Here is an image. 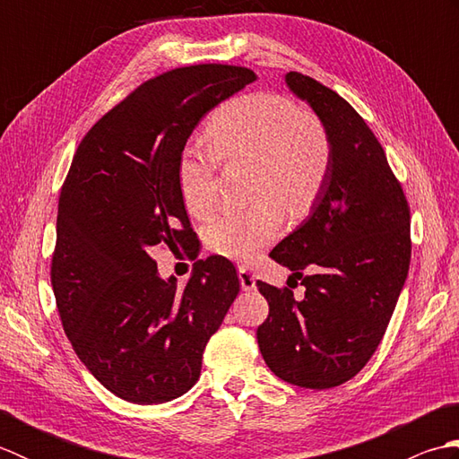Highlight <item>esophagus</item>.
I'll list each match as a JSON object with an SVG mask.
<instances>
[{
  "instance_id": "esophagus-1",
  "label": "esophagus",
  "mask_w": 459,
  "mask_h": 459,
  "mask_svg": "<svg viewBox=\"0 0 459 459\" xmlns=\"http://www.w3.org/2000/svg\"><path fill=\"white\" fill-rule=\"evenodd\" d=\"M238 278H240V286L245 291L256 288V276L252 274V270L248 266H238Z\"/></svg>"
}]
</instances>
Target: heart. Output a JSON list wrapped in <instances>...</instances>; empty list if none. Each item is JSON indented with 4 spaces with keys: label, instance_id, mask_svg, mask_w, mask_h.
<instances>
[{
    "label": "heart",
    "instance_id": "obj_1",
    "mask_svg": "<svg viewBox=\"0 0 459 459\" xmlns=\"http://www.w3.org/2000/svg\"><path fill=\"white\" fill-rule=\"evenodd\" d=\"M209 148L187 150L178 165L185 207L209 217L219 201V160L255 161L252 201L222 209L204 229L214 255L248 260L278 237L290 217H304L324 193L333 168L325 126L274 92H250L224 102L207 124Z\"/></svg>",
    "mask_w": 459,
    "mask_h": 459
}]
</instances>
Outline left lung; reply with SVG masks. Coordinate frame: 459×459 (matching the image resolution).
<instances>
[{
  "label": "left lung",
  "instance_id": "8db88e82",
  "mask_svg": "<svg viewBox=\"0 0 459 459\" xmlns=\"http://www.w3.org/2000/svg\"><path fill=\"white\" fill-rule=\"evenodd\" d=\"M286 82L324 122L333 168L309 219L270 252L306 296L258 280L270 311L256 337L272 373L324 391L353 378L383 341L411 266V207L353 106L307 74Z\"/></svg>",
  "mask_w": 459,
  "mask_h": 459
}]
</instances>
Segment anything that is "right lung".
Here are the masks:
<instances>
[{"label": "right lung", "instance_id": "1", "mask_svg": "<svg viewBox=\"0 0 459 459\" xmlns=\"http://www.w3.org/2000/svg\"><path fill=\"white\" fill-rule=\"evenodd\" d=\"M255 79L221 63L153 76L92 126L66 173L51 258L58 317L84 367L128 403L187 393L240 291L224 256L201 260L178 288L152 250L195 240L178 183L183 148L204 114Z\"/></svg>", "mask_w": 459, "mask_h": 459}]
</instances>
